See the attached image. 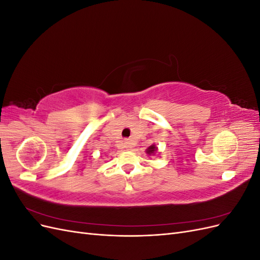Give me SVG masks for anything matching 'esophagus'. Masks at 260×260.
<instances>
[{"mask_svg":"<svg viewBox=\"0 0 260 260\" xmlns=\"http://www.w3.org/2000/svg\"><path fill=\"white\" fill-rule=\"evenodd\" d=\"M123 147L125 149H130L131 148V143L129 142V141H124V142H123Z\"/></svg>","mask_w":260,"mask_h":260,"instance_id":"obj_1","label":"esophagus"}]
</instances>
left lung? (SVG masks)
<instances>
[{"instance_id":"1","label":"left lung","mask_w":260,"mask_h":260,"mask_svg":"<svg viewBox=\"0 0 260 260\" xmlns=\"http://www.w3.org/2000/svg\"><path fill=\"white\" fill-rule=\"evenodd\" d=\"M146 154L147 155H149V156H151V155H155L157 152H158V147H157L155 144H152L151 146H148L147 148H146Z\"/></svg>"}]
</instances>
